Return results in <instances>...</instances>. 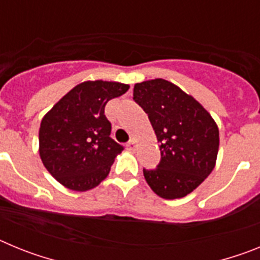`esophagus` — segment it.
Listing matches in <instances>:
<instances>
[{
	"instance_id": "obj_1",
	"label": "esophagus",
	"mask_w": 260,
	"mask_h": 260,
	"mask_svg": "<svg viewBox=\"0 0 260 260\" xmlns=\"http://www.w3.org/2000/svg\"><path fill=\"white\" fill-rule=\"evenodd\" d=\"M126 147H127L128 150H132V151L135 150V141H134V139H132V141L128 142V143L126 144Z\"/></svg>"
}]
</instances>
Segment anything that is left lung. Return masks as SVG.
Instances as JSON below:
<instances>
[{"instance_id":"left-lung-1","label":"left lung","mask_w":260,"mask_h":260,"mask_svg":"<svg viewBox=\"0 0 260 260\" xmlns=\"http://www.w3.org/2000/svg\"><path fill=\"white\" fill-rule=\"evenodd\" d=\"M134 102L148 114L160 143L156 169H143L152 191L164 199L183 198L203 182L216 164L219 127L192 96L157 78L134 86Z\"/></svg>"}]
</instances>
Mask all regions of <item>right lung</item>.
Instances as JSON below:
<instances>
[{"instance_id": "right-lung-1", "label": "right lung", "mask_w": 260, "mask_h": 260, "mask_svg": "<svg viewBox=\"0 0 260 260\" xmlns=\"http://www.w3.org/2000/svg\"><path fill=\"white\" fill-rule=\"evenodd\" d=\"M128 88L118 82L87 80L69 91L43 117L39 153L61 185L87 191L107 178L123 147L109 137L112 125L104 109L109 100Z\"/></svg>"}]
</instances>
